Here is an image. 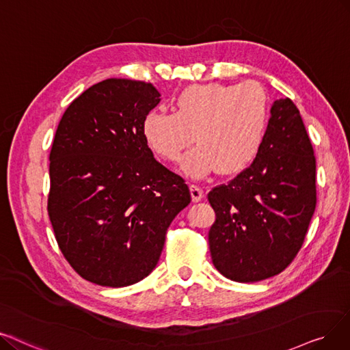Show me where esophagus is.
Returning a JSON list of instances; mask_svg holds the SVG:
<instances>
[{
    "instance_id": "1",
    "label": "esophagus",
    "mask_w": 350,
    "mask_h": 350,
    "mask_svg": "<svg viewBox=\"0 0 350 350\" xmlns=\"http://www.w3.org/2000/svg\"><path fill=\"white\" fill-rule=\"evenodd\" d=\"M189 191H191V197H192L193 202H200L202 200L204 192H202L201 187H198L197 184H191L189 185Z\"/></svg>"
}]
</instances>
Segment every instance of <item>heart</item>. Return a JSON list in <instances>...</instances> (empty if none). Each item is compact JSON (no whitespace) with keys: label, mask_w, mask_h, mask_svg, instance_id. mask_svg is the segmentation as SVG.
I'll list each match as a JSON object with an SVG mask.
<instances>
[{"label":"heart","mask_w":350,"mask_h":350,"mask_svg":"<svg viewBox=\"0 0 350 350\" xmlns=\"http://www.w3.org/2000/svg\"><path fill=\"white\" fill-rule=\"evenodd\" d=\"M269 124V97L256 81L239 85L204 83L180 90L174 111L150 110L142 120V133L152 152L163 161H178L193 141L200 145L183 159L191 176L217 170L240 174L262 148Z\"/></svg>","instance_id":"b5f03b06"}]
</instances>
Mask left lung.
<instances>
[{
    "mask_svg": "<svg viewBox=\"0 0 350 350\" xmlns=\"http://www.w3.org/2000/svg\"><path fill=\"white\" fill-rule=\"evenodd\" d=\"M208 243L215 269L253 283L287 269L300 251L316 208V158L291 99L271 107L257 159L228 184L213 188Z\"/></svg>",
    "mask_w": 350,
    "mask_h": 350,
    "instance_id": "obj_1",
    "label": "left lung"
}]
</instances>
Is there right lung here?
I'll return each mask as SVG.
<instances>
[{"instance_id":"obj_1","label":"right lung","mask_w":350,"mask_h":350,"mask_svg":"<svg viewBox=\"0 0 350 350\" xmlns=\"http://www.w3.org/2000/svg\"><path fill=\"white\" fill-rule=\"evenodd\" d=\"M159 96L150 83L106 79L70 103L55 131L49 217L64 258L94 284L149 275L191 202L185 179L153 158L142 133Z\"/></svg>"}]
</instances>
